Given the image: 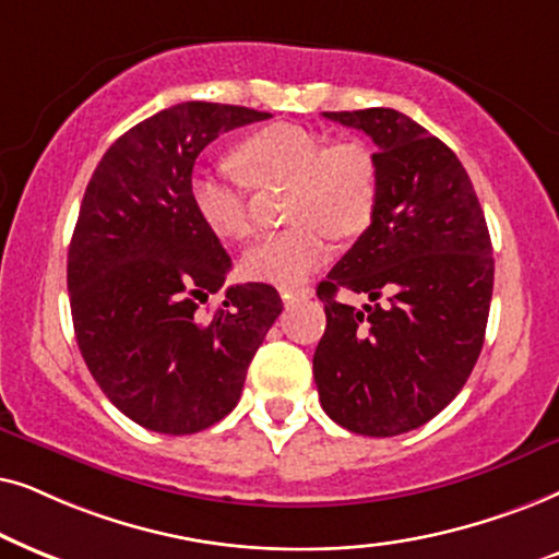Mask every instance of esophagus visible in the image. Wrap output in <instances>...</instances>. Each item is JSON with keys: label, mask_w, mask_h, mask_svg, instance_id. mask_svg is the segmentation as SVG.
<instances>
[{"label": "esophagus", "mask_w": 559, "mask_h": 559, "mask_svg": "<svg viewBox=\"0 0 559 559\" xmlns=\"http://www.w3.org/2000/svg\"><path fill=\"white\" fill-rule=\"evenodd\" d=\"M281 299L284 304H294V301H304V299H311V288H278Z\"/></svg>", "instance_id": "esophagus-1"}]
</instances>
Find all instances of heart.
Instances as JSON below:
<instances>
[{
	"label": "heart",
	"mask_w": 559,
	"mask_h": 559,
	"mask_svg": "<svg viewBox=\"0 0 559 559\" xmlns=\"http://www.w3.org/2000/svg\"><path fill=\"white\" fill-rule=\"evenodd\" d=\"M237 170L197 168L189 199L219 240L250 235L248 183H292L286 217L294 227L245 252L242 271L273 286L301 284L330 255V235L347 240L370 225L378 204V166L360 140L324 143L299 124H267L235 147Z\"/></svg>",
	"instance_id": "heart-1"
}]
</instances>
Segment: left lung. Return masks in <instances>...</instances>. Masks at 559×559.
I'll use <instances>...</instances> for the list:
<instances>
[{"label": "left lung", "mask_w": 559, "mask_h": 559, "mask_svg": "<svg viewBox=\"0 0 559 559\" xmlns=\"http://www.w3.org/2000/svg\"><path fill=\"white\" fill-rule=\"evenodd\" d=\"M378 145V204L326 281L314 381L332 421L396 437L427 424L463 389L486 337L493 248L457 155L396 109L324 111ZM340 287L371 299L336 301Z\"/></svg>", "instance_id": "1"}]
</instances>
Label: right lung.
<instances>
[{
	"label": "right lung",
	"instance_id": "right-lung-1",
	"mask_svg": "<svg viewBox=\"0 0 559 559\" xmlns=\"http://www.w3.org/2000/svg\"><path fill=\"white\" fill-rule=\"evenodd\" d=\"M235 104L183 102L124 132L104 153L69 248L73 332L88 373L140 427L193 435L233 412L281 296L229 286L233 260L193 212L189 178L222 132L267 119Z\"/></svg>",
	"mask_w": 559,
	"mask_h": 559
}]
</instances>
